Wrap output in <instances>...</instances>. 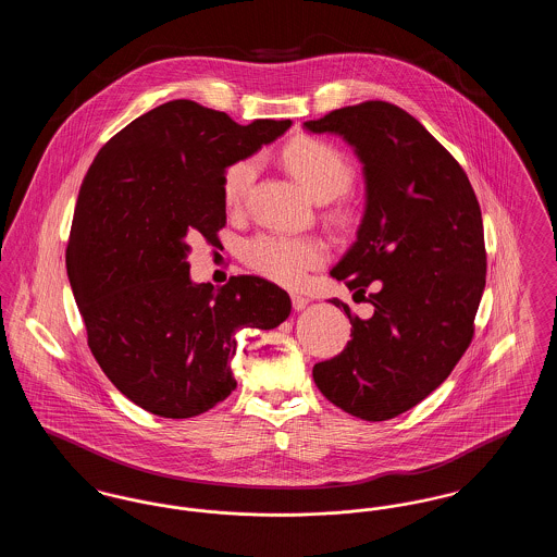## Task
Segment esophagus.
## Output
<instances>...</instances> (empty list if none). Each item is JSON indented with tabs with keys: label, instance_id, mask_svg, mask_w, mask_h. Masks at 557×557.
Masks as SVG:
<instances>
[{
	"label": "esophagus",
	"instance_id": "esophagus-1",
	"mask_svg": "<svg viewBox=\"0 0 557 557\" xmlns=\"http://www.w3.org/2000/svg\"><path fill=\"white\" fill-rule=\"evenodd\" d=\"M307 305H309V298H307V296H302V294H292V307H294L296 311L307 309Z\"/></svg>",
	"mask_w": 557,
	"mask_h": 557
}]
</instances>
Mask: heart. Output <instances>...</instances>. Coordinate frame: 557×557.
Wrapping results in <instances>:
<instances>
[{"instance_id": "heart-1", "label": "heart", "mask_w": 557, "mask_h": 557, "mask_svg": "<svg viewBox=\"0 0 557 557\" xmlns=\"http://www.w3.org/2000/svg\"><path fill=\"white\" fill-rule=\"evenodd\" d=\"M282 160L319 202L338 198L352 184L350 162L336 146L323 139H294L284 148ZM257 173L259 160L255 157H244L227 164L221 177V194L227 209L234 211L242 207ZM327 244L318 236H286L277 232H261L242 246L246 265L288 288L302 286L309 273L327 261Z\"/></svg>"}]
</instances>
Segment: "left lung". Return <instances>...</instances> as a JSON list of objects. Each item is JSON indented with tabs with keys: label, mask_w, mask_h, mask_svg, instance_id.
I'll list each match as a JSON object with an SVG mask.
<instances>
[{
	"label": "left lung",
	"mask_w": 557,
	"mask_h": 557,
	"mask_svg": "<svg viewBox=\"0 0 557 557\" xmlns=\"http://www.w3.org/2000/svg\"><path fill=\"white\" fill-rule=\"evenodd\" d=\"M305 129L341 135L363 164L357 242L330 275L373 307L361 319L330 300L352 338L315 363L313 380L346 413L384 422L436 391L472 343L486 284L480 205L459 162L403 108L371 100Z\"/></svg>",
	"instance_id": "left-lung-1"
}]
</instances>
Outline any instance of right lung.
I'll list each match as a JSON object with an SVG mask.
<instances>
[{
	"label": "right lung",
	"instance_id": "right-lung-1",
	"mask_svg": "<svg viewBox=\"0 0 557 557\" xmlns=\"http://www.w3.org/2000/svg\"><path fill=\"white\" fill-rule=\"evenodd\" d=\"M173 100L137 116L91 162L73 216L66 271L87 345L108 380L141 409L186 420L236 388L242 327L273 330L288 292L257 275L223 288L189 280V239L225 225L221 177L290 127Z\"/></svg>",
	"mask_w": 557,
	"mask_h": 557
}]
</instances>
